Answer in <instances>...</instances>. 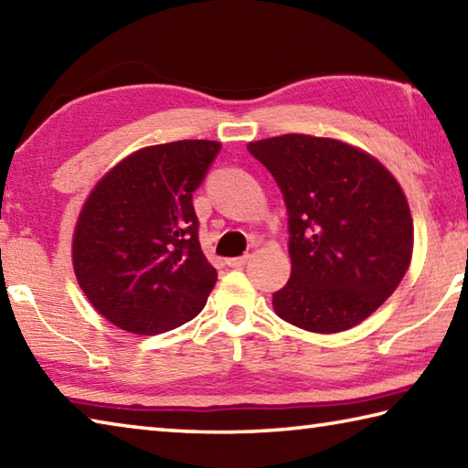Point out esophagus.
<instances>
[{"label": "esophagus", "mask_w": 468, "mask_h": 468, "mask_svg": "<svg viewBox=\"0 0 468 468\" xmlns=\"http://www.w3.org/2000/svg\"><path fill=\"white\" fill-rule=\"evenodd\" d=\"M248 260H250V253H245V256H239V258H229L227 264L231 268H243L248 264Z\"/></svg>", "instance_id": "34e87169"}]
</instances>
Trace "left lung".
Wrapping results in <instances>:
<instances>
[{"label":"left lung","instance_id":"8db88e82","mask_svg":"<svg viewBox=\"0 0 468 468\" xmlns=\"http://www.w3.org/2000/svg\"><path fill=\"white\" fill-rule=\"evenodd\" d=\"M289 217L291 279L272 292L282 320L310 332L353 328L405 276L413 218L396 179L374 156L303 133L250 142Z\"/></svg>","mask_w":468,"mask_h":468}]
</instances>
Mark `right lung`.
Segmentation results:
<instances>
[{"label":"right lung","instance_id":"right-lung-1","mask_svg":"<svg viewBox=\"0 0 468 468\" xmlns=\"http://www.w3.org/2000/svg\"><path fill=\"white\" fill-rule=\"evenodd\" d=\"M220 142L179 140L123 158L78 218L76 279L97 312L133 335H161L202 312L217 271L202 253L194 192Z\"/></svg>","mask_w":468,"mask_h":468}]
</instances>
